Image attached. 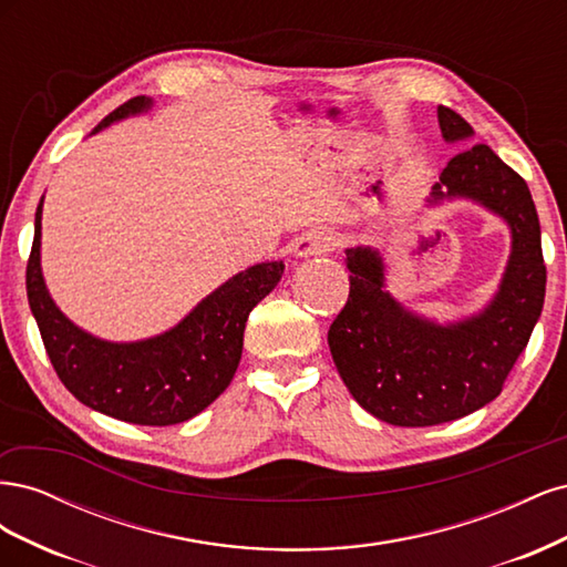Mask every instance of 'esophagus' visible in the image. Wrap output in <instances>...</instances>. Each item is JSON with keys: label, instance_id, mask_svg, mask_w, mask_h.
Instances as JSON below:
<instances>
[{"label": "esophagus", "instance_id": "obj_1", "mask_svg": "<svg viewBox=\"0 0 567 567\" xmlns=\"http://www.w3.org/2000/svg\"><path fill=\"white\" fill-rule=\"evenodd\" d=\"M338 248V238L331 231H310L298 238L296 255L310 257V255H326Z\"/></svg>", "mask_w": 567, "mask_h": 567}]
</instances>
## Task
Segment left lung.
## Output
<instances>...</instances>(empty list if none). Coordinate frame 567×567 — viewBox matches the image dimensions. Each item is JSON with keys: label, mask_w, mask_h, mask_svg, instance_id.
Here are the masks:
<instances>
[{"label": "left lung", "mask_w": 567, "mask_h": 567, "mask_svg": "<svg viewBox=\"0 0 567 567\" xmlns=\"http://www.w3.org/2000/svg\"><path fill=\"white\" fill-rule=\"evenodd\" d=\"M444 140L473 127L437 109ZM468 196L499 213L513 231V252L499 296L483 315L456 326L411 317L383 290V267L369 248L348 250L350 296L329 329L342 383L369 414L390 425L423 427L471 414L504 390L542 315L546 265L542 229L527 182L487 144L456 153L433 186V198Z\"/></svg>", "instance_id": "obj_1"}]
</instances>
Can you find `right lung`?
<instances>
[{
	"label": "right lung",
	"mask_w": 567,
	"mask_h": 567,
	"mask_svg": "<svg viewBox=\"0 0 567 567\" xmlns=\"http://www.w3.org/2000/svg\"><path fill=\"white\" fill-rule=\"evenodd\" d=\"M146 104L144 96L130 99L94 132ZM40 219L42 203L25 269L28 302L51 367L73 398L127 423L175 425L200 414L227 390L241 362L248 315L279 284L284 262H262L236 274L165 336L115 346L80 331L51 302L40 269Z\"/></svg>",
	"instance_id": "1"
}]
</instances>
